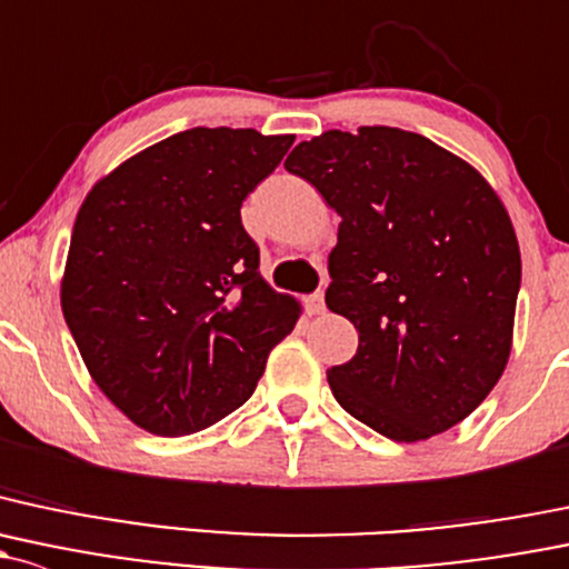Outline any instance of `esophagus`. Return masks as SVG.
<instances>
[{
    "mask_svg": "<svg viewBox=\"0 0 569 569\" xmlns=\"http://www.w3.org/2000/svg\"><path fill=\"white\" fill-rule=\"evenodd\" d=\"M305 308H308V313H310V316L325 313V310H327V305H325V295H321V291H316V295H310L308 300H305Z\"/></svg>",
    "mask_w": 569,
    "mask_h": 569,
    "instance_id": "obj_1",
    "label": "esophagus"
}]
</instances>
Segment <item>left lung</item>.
I'll return each instance as SVG.
<instances>
[{
    "mask_svg": "<svg viewBox=\"0 0 569 569\" xmlns=\"http://www.w3.org/2000/svg\"><path fill=\"white\" fill-rule=\"evenodd\" d=\"M283 166L340 214L325 300L360 346L327 370L335 400L406 445L458 426L512 349L521 250L496 190L458 154L385 124L327 130Z\"/></svg>",
    "mask_w": 569,
    "mask_h": 569,
    "instance_id": "obj_1",
    "label": "left lung"
}]
</instances>
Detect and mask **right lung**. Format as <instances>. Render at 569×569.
Instances as JSON below:
<instances>
[{
    "label": "right lung",
    "instance_id": "1",
    "mask_svg": "<svg viewBox=\"0 0 569 569\" xmlns=\"http://www.w3.org/2000/svg\"><path fill=\"white\" fill-rule=\"evenodd\" d=\"M291 143L182 130L117 166L76 214L64 321L94 385L149 433L188 436L239 409L300 319L239 218Z\"/></svg>",
    "mask_w": 569,
    "mask_h": 569
}]
</instances>
